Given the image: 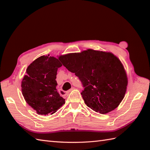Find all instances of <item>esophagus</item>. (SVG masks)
Masks as SVG:
<instances>
[{
    "mask_svg": "<svg viewBox=\"0 0 150 150\" xmlns=\"http://www.w3.org/2000/svg\"><path fill=\"white\" fill-rule=\"evenodd\" d=\"M73 89H74V88H71V89H70V90H68V91H67V92H66V93H69V92H70V91H72V90H73Z\"/></svg>",
    "mask_w": 150,
    "mask_h": 150,
    "instance_id": "obj_1",
    "label": "esophagus"
}]
</instances>
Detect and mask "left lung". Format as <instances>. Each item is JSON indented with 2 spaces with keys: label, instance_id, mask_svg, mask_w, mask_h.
Wrapping results in <instances>:
<instances>
[{
  "label": "left lung",
  "instance_id": "1",
  "mask_svg": "<svg viewBox=\"0 0 150 150\" xmlns=\"http://www.w3.org/2000/svg\"><path fill=\"white\" fill-rule=\"evenodd\" d=\"M64 66L80 79L87 106L100 114L115 109L125 95L128 77L120 60L110 52L88 49L59 57Z\"/></svg>",
  "mask_w": 150,
  "mask_h": 150
}]
</instances>
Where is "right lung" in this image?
<instances>
[{
  "label": "right lung",
  "instance_id": "obj_1",
  "mask_svg": "<svg viewBox=\"0 0 150 150\" xmlns=\"http://www.w3.org/2000/svg\"><path fill=\"white\" fill-rule=\"evenodd\" d=\"M59 59L50 55L39 57L28 66L22 79V95L39 115H52L65 104L56 89L57 70L62 66Z\"/></svg>",
  "mask_w": 150,
  "mask_h": 150
}]
</instances>
